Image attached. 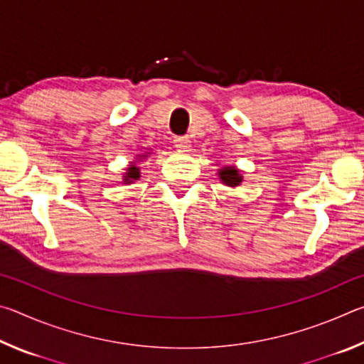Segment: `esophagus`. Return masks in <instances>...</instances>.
<instances>
[{"label":"esophagus","mask_w":364,"mask_h":364,"mask_svg":"<svg viewBox=\"0 0 364 364\" xmlns=\"http://www.w3.org/2000/svg\"><path fill=\"white\" fill-rule=\"evenodd\" d=\"M175 147H178L180 151H188L191 147V141L186 138V136H178L175 138Z\"/></svg>","instance_id":"1"}]
</instances>
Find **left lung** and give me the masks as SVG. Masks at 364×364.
I'll use <instances>...</instances> for the list:
<instances>
[{
    "instance_id": "8db88e82",
    "label": "left lung",
    "mask_w": 364,
    "mask_h": 364,
    "mask_svg": "<svg viewBox=\"0 0 364 364\" xmlns=\"http://www.w3.org/2000/svg\"><path fill=\"white\" fill-rule=\"evenodd\" d=\"M218 176L220 180L223 181V184H226V186H239L242 181V176L239 175V170L236 167H223L218 170Z\"/></svg>"
}]
</instances>
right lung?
Segmentation results:
<instances>
[{
    "label": "right lung",
    "instance_id": "add662e5",
    "mask_svg": "<svg viewBox=\"0 0 364 364\" xmlns=\"http://www.w3.org/2000/svg\"><path fill=\"white\" fill-rule=\"evenodd\" d=\"M139 157H146V156H139ZM138 178H139V168L134 164H132L130 167L127 168L125 176H123V183H133L134 180H138Z\"/></svg>",
    "mask_w": 364,
    "mask_h": 364
}]
</instances>
